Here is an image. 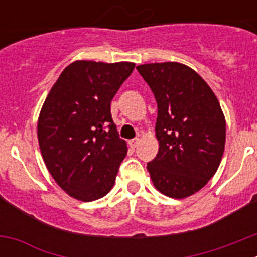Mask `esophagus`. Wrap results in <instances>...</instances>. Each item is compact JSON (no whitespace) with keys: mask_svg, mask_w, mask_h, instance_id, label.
<instances>
[{"mask_svg":"<svg viewBox=\"0 0 257 257\" xmlns=\"http://www.w3.org/2000/svg\"><path fill=\"white\" fill-rule=\"evenodd\" d=\"M138 144H139V139H138V138H136V139L128 140V145H130V148L135 149L136 147H138Z\"/></svg>","mask_w":257,"mask_h":257,"instance_id":"obj_1","label":"esophagus"}]
</instances>
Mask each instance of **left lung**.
<instances>
[{
    "mask_svg": "<svg viewBox=\"0 0 257 257\" xmlns=\"http://www.w3.org/2000/svg\"><path fill=\"white\" fill-rule=\"evenodd\" d=\"M158 108L160 149L147 165L157 190L187 198L219 169L225 148V117L216 95L188 65L167 61L136 67Z\"/></svg>",
    "mask_w": 257,
    "mask_h": 257,
    "instance_id": "8db88e82",
    "label": "left lung"
}]
</instances>
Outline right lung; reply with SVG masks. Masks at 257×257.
Segmentation results:
<instances>
[{"label":"right lung","instance_id":"1","mask_svg":"<svg viewBox=\"0 0 257 257\" xmlns=\"http://www.w3.org/2000/svg\"><path fill=\"white\" fill-rule=\"evenodd\" d=\"M134 68L128 61H74L41 109L37 136L45 165L78 201L101 198L114 185L127 145L112 119L110 101Z\"/></svg>","mask_w":257,"mask_h":257}]
</instances>
